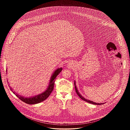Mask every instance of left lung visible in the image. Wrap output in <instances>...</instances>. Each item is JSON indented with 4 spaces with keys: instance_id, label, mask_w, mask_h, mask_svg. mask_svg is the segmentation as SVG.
Wrapping results in <instances>:
<instances>
[{
    "instance_id": "obj_1",
    "label": "left lung",
    "mask_w": 130,
    "mask_h": 130,
    "mask_svg": "<svg viewBox=\"0 0 130 130\" xmlns=\"http://www.w3.org/2000/svg\"><path fill=\"white\" fill-rule=\"evenodd\" d=\"M74 87H75V92H76V93H77V94L79 96V97L81 99L83 100L84 101H85L86 102H88V103H89L93 104H94V105H102V104H104V103H95V102H93V101H91V100H89L85 99L84 97H83V96L81 95L80 93H79V92H78V90H77V88H76V85H75V81H74Z\"/></svg>"
}]
</instances>
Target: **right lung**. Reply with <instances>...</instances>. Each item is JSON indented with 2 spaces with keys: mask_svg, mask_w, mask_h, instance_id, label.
Returning a JSON list of instances; mask_svg holds the SVG:
<instances>
[{
  "mask_svg": "<svg viewBox=\"0 0 130 130\" xmlns=\"http://www.w3.org/2000/svg\"><path fill=\"white\" fill-rule=\"evenodd\" d=\"M62 70V68H58L57 69H56L55 71V72L53 73V74H52V76L51 77L49 86L47 88L45 92H44L43 93H42L35 96L30 97V98H26V97L21 96L17 93H15L14 92L12 91V88L9 86H9H10V90L12 91V93H13L14 94H15V95L18 98L20 99L21 101H23L24 102L28 104H35L39 103L41 102H42L43 101L47 99L49 97L50 94L52 92L54 89L55 81L56 77L61 72Z\"/></svg>",
  "mask_w": 130,
  "mask_h": 130,
  "instance_id": "obj_1",
  "label": "right lung"
}]
</instances>
